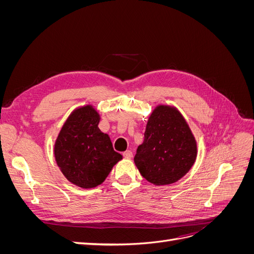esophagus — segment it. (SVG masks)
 I'll return each instance as SVG.
<instances>
[{"label":"esophagus","mask_w":254,"mask_h":254,"mask_svg":"<svg viewBox=\"0 0 254 254\" xmlns=\"http://www.w3.org/2000/svg\"><path fill=\"white\" fill-rule=\"evenodd\" d=\"M123 156H124V158H126V159H131L132 158V151L126 150V151L123 152Z\"/></svg>","instance_id":"1"}]
</instances>
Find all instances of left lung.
Masks as SVG:
<instances>
[{"label":"left lung","instance_id":"8db88e82","mask_svg":"<svg viewBox=\"0 0 254 254\" xmlns=\"http://www.w3.org/2000/svg\"><path fill=\"white\" fill-rule=\"evenodd\" d=\"M196 158L197 142L180 111L173 106H157L134 156L141 175L155 186L172 184L189 173Z\"/></svg>","mask_w":254,"mask_h":254}]
</instances>
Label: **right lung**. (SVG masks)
<instances>
[{
  "mask_svg": "<svg viewBox=\"0 0 254 254\" xmlns=\"http://www.w3.org/2000/svg\"><path fill=\"white\" fill-rule=\"evenodd\" d=\"M101 115L92 105L75 109L57 136L54 155L61 173L82 189L102 184L112 167L123 159L109 135L98 128Z\"/></svg>",
  "mask_w": 254,
  "mask_h": 254,
  "instance_id": "1",
  "label": "right lung"
}]
</instances>
